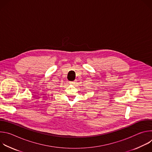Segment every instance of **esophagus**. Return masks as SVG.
<instances>
[{
    "label": "esophagus",
    "mask_w": 152,
    "mask_h": 152,
    "mask_svg": "<svg viewBox=\"0 0 152 152\" xmlns=\"http://www.w3.org/2000/svg\"><path fill=\"white\" fill-rule=\"evenodd\" d=\"M75 82H75V81H74V82H72V81L69 82V83H70V84H72V85H74V84L75 83Z\"/></svg>",
    "instance_id": "esophagus-1"
}]
</instances>
